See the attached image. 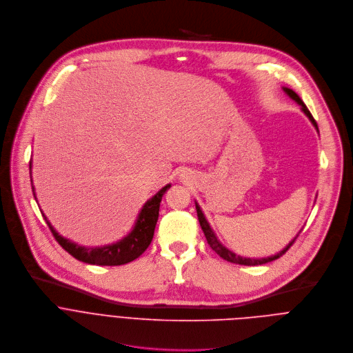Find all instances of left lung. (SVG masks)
<instances>
[{"label": "left lung", "instance_id": "1", "mask_svg": "<svg viewBox=\"0 0 353 353\" xmlns=\"http://www.w3.org/2000/svg\"><path fill=\"white\" fill-rule=\"evenodd\" d=\"M284 92H285V93H287L292 100H295V101L302 107V111L306 114V117L310 119V122L314 125V128H316V129H317V132H319L317 122L314 121L313 115L310 114V111L307 110V107L305 105V103L301 100V97H299V96H298L292 89L284 88ZM196 211H197V219H199L200 227H201V230H203V232H204V236H205L207 243L210 245V248L213 249V250H214L220 257H223L224 260L231 261V263H235V264H243V265H259V264H265V263H268V261L276 260V259H279L281 256L287 253V250L294 245V242L296 241V238H298V236H299V234H301V232H299V234L296 235V238H295L292 242H290V245H288L284 250H281L279 253H276V254H274V256H271V257H264V259H246V257L236 256L234 252L228 250L225 246H223V245L220 243V241L217 239V236H216V234L213 232V230L210 228V225H208V223H207V220H205L204 214L201 213V210H200V207H199V204H197V203H196Z\"/></svg>", "mask_w": 353, "mask_h": 353}]
</instances>
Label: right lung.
I'll list each match as a JSON object with an SVG mask.
<instances>
[{
  "label": "right lung",
  "instance_id": "right-lung-1",
  "mask_svg": "<svg viewBox=\"0 0 353 353\" xmlns=\"http://www.w3.org/2000/svg\"><path fill=\"white\" fill-rule=\"evenodd\" d=\"M32 168V161H30ZM32 181V176H30ZM171 185H165L160 192H157L150 200H148L139 213L137 221L133 227V230L121 239L117 243L101 246V248H85L79 246L69 239L62 238L58 235V232L51 227L50 221L44 217L51 234L54 235L55 241L65 249L70 256H74L79 261L88 263V264H96V265H122L126 263L133 261L142 254L149 245L152 243L154 228L159 220V211H160V203L163 199V194ZM34 194V189H33Z\"/></svg>",
  "mask_w": 353,
  "mask_h": 353
}]
</instances>
